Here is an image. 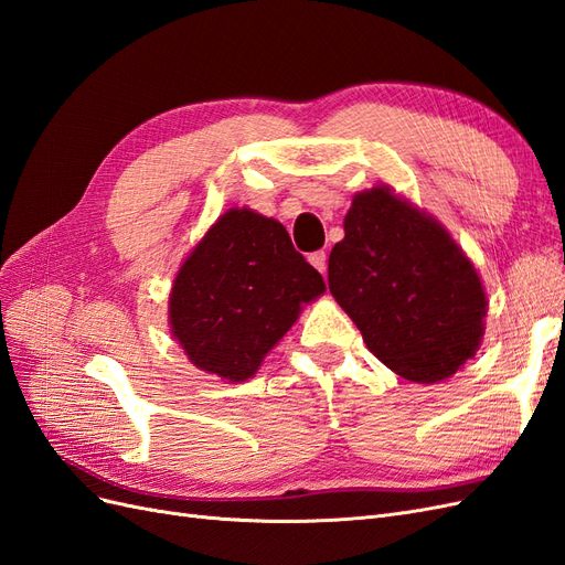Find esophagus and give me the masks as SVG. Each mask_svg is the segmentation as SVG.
Wrapping results in <instances>:
<instances>
[{
    "mask_svg": "<svg viewBox=\"0 0 565 565\" xmlns=\"http://www.w3.org/2000/svg\"><path fill=\"white\" fill-rule=\"evenodd\" d=\"M309 262H311V266H313L316 270H320V273L328 270V254H324V252H313V254L309 256Z\"/></svg>",
    "mask_w": 565,
    "mask_h": 565,
    "instance_id": "esophagus-1",
    "label": "esophagus"
}]
</instances>
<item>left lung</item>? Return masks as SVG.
<instances>
[{"label": "left lung", "instance_id": "obj_1", "mask_svg": "<svg viewBox=\"0 0 565 565\" xmlns=\"http://www.w3.org/2000/svg\"><path fill=\"white\" fill-rule=\"evenodd\" d=\"M330 292L401 377L448 380L481 347V278L438 221L386 185L358 193L328 264Z\"/></svg>", "mask_w": 565, "mask_h": 565}]
</instances>
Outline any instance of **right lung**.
Instances as JSON below:
<instances>
[{"instance_id":"1","label":"right lung","mask_w":565,"mask_h":565,"mask_svg":"<svg viewBox=\"0 0 565 565\" xmlns=\"http://www.w3.org/2000/svg\"><path fill=\"white\" fill-rule=\"evenodd\" d=\"M320 273L276 218L228 210L183 262L169 295V324L191 363L245 382L309 303Z\"/></svg>"}]
</instances>
